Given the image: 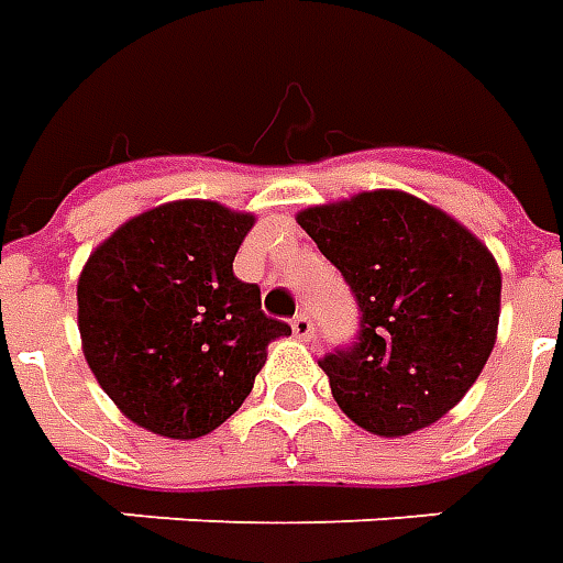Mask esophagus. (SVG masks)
<instances>
[{
	"mask_svg": "<svg viewBox=\"0 0 563 563\" xmlns=\"http://www.w3.org/2000/svg\"><path fill=\"white\" fill-rule=\"evenodd\" d=\"M292 334L298 341H310V338H313V322H310V317L298 313V317L292 319Z\"/></svg>",
	"mask_w": 563,
	"mask_h": 563,
	"instance_id": "1",
	"label": "esophagus"
}]
</instances>
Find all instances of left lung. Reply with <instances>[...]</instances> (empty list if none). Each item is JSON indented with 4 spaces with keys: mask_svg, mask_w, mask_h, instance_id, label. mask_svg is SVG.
<instances>
[{
    "mask_svg": "<svg viewBox=\"0 0 563 563\" xmlns=\"http://www.w3.org/2000/svg\"><path fill=\"white\" fill-rule=\"evenodd\" d=\"M295 220L362 307L358 343L319 362L338 407L377 437L443 419L495 350L500 268L492 250L401 189L313 205Z\"/></svg>",
    "mask_w": 563,
    "mask_h": 563,
    "instance_id": "left-lung-1",
    "label": "left lung"
}]
</instances>
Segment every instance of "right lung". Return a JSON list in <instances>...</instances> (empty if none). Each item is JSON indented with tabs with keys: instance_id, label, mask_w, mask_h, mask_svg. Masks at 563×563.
<instances>
[{
	"instance_id": "right-lung-1",
	"label": "right lung",
	"mask_w": 563,
	"mask_h": 563,
	"mask_svg": "<svg viewBox=\"0 0 563 563\" xmlns=\"http://www.w3.org/2000/svg\"><path fill=\"white\" fill-rule=\"evenodd\" d=\"M256 217L208 198L165 201L104 238L78 277L92 377L139 428L196 440L244 404L268 343L292 329L234 277Z\"/></svg>"
}]
</instances>
